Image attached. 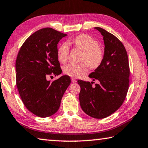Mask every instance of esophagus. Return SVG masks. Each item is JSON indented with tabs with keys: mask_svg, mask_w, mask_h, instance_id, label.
Here are the masks:
<instances>
[{
	"mask_svg": "<svg viewBox=\"0 0 148 148\" xmlns=\"http://www.w3.org/2000/svg\"><path fill=\"white\" fill-rule=\"evenodd\" d=\"M72 82L73 83H76V82H77V80H76V79H75V78H72Z\"/></svg>",
	"mask_w": 148,
	"mask_h": 148,
	"instance_id": "34e87169",
	"label": "esophagus"
}]
</instances>
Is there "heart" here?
I'll return each mask as SVG.
<instances>
[{"label":"heart","instance_id":"1","mask_svg":"<svg viewBox=\"0 0 148 148\" xmlns=\"http://www.w3.org/2000/svg\"><path fill=\"white\" fill-rule=\"evenodd\" d=\"M72 43L76 47L84 51L80 64H69L64 68V72L72 77H78L88 72V65L92 69L99 66L104 58V51L99 45V43L91 36L86 34L79 35L72 40ZM70 52L67 43H62L57 51V57L60 62H65ZM88 64L87 65L86 64Z\"/></svg>","mask_w":148,"mask_h":148}]
</instances>
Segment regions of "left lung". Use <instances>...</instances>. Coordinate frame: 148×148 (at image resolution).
I'll list each match as a JSON object with an SVG mask.
<instances>
[{"instance_id": "left-lung-1", "label": "left lung", "mask_w": 148, "mask_h": 148, "mask_svg": "<svg viewBox=\"0 0 148 148\" xmlns=\"http://www.w3.org/2000/svg\"><path fill=\"white\" fill-rule=\"evenodd\" d=\"M103 36L105 44L103 61L89 77L93 82L79 79L81 90L79 100L84 112L95 119L109 116L119 109L125 101L129 86L130 68L125 46L114 35L95 27ZM94 83V82H93Z\"/></svg>"}]
</instances>
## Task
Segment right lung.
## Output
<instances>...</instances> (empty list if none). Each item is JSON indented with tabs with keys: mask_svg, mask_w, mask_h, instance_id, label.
Wrapping results in <instances>:
<instances>
[{
	"mask_svg": "<svg viewBox=\"0 0 148 148\" xmlns=\"http://www.w3.org/2000/svg\"><path fill=\"white\" fill-rule=\"evenodd\" d=\"M66 36L52 28H43L28 37L18 54V90L25 107L37 116L45 118L57 112L71 82L70 77L66 75L53 82L47 79L50 75L61 74L57 44Z\"/></svg>",
	"mask_w": 148,
	"mask_h": 148,
	"instance_id": "1",
	"label": "right lung"
}]
</instances>
